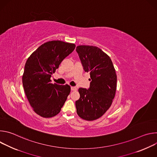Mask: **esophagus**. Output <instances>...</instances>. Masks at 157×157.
<instances>
[{
	"instance_id": "1",
	"label": "esophagus",
	"mask_w": 157,
	"mask_h": 157,
	"mask_svg": "<svg viewBox=\"0 0 157 157\" xmlns=\"http://www.w3.org/2000/svg\"><path fill=\"white\" fill-rule=\"evenodd\" d=\"M71 91H76V90H77V88H76V87L72 86V87H71Z\"/></svg>"
}]
</instances>
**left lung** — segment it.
<instances>
[{
	"mask_svg": "<svg viewBox=\"0 0 157 157\" xmlns=\"http://www.w3.org/2000/svg\"><path fill=\"white\" fill-rule=\"evenodd\" d=\"M76 52L85 72L90 73V87L78 89L76 101L78 115L82 119L94 121L109 109L114 98L117 75L113 61L101 49L94 46L79 45Z\"/></svg>",
	"mask_w": 157,
	"mask_h": 157,
	"instance_id": "left-lung-1",
	"label": "left lung"
}]
</instances>
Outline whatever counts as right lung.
<instances>
[{
  "instance_id": "1",
  "label": "right lung",
  "mask_w": 157,
  "mask_h": 157,
  "mask_svg": "<svg viewBox=\"0 0 157 157\" xmlns=\"http://www.w3.org/2000/svg\"><path fill=\"white\" fill-rule=\"evenodd\" d=\"M75 47L74 43L50 41L42 44L26 61L22 76L25 93L33 111L42 117L57 115L70 93L69 85L52 84L50 78Z\"/></svg>"
}]
</instances>
